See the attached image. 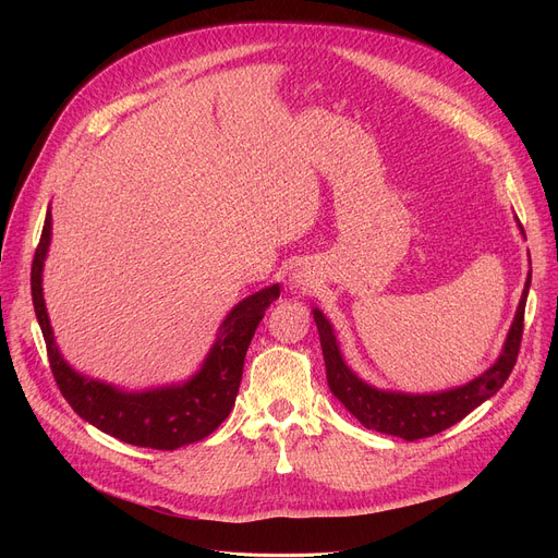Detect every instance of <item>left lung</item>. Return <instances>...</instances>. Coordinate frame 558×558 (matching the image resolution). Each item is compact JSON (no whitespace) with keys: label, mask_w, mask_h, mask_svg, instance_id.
<instances>
[{"label":"left lung","mask_w":558,"mask_h":558,"mask_svg":"<svg viewBox=\"0 0 558 558\" xmlns=\"http://www.w3.org/2000/svg\"><path fill=\"white\" fill-rule=\"evenodd\" d=\"M530 282H532V274L526 278L522 299H520L513 326L509 330L500 360H497L484 375L473 379V383H468L465 387L444 391V393H429V396L377 391L366 383H362V379L343 364L339 355V345L332 335V326L328 324L324 314L314 310V320L320 337V348H324L330 391L345 404L348 412L353 414L364 427L391 434V436H400L404 441H418V438L434 436L438 432L448 429L450 425L459 423L461 418L471 414L475 407H480L495 391H500V387L511 375L520 353V341L524 330V303H526V291H530Z\"/></svg>","instance_id":"obj_1"}]
</instances>
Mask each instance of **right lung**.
Returning <instances> with one entry per match:
<instances>
[{
    "label": "right lung",
    "mask_w": 558,
    "mask_h": 558,
    "mask_svg": "<svg viewBox=\"0 0 558 558\" xmlns=\"http://www.w3.org/2000/svg\"><path fill=\"white\" fill-rule=\"evenodd\" d=\"M49 234L51 215L47 213L32 264V299L53 379L74 412L101 432L140 448L175 450L213 434L228 418L238 398L248 343L264 312L280 296V287L274 284L257 291L228 314L208 360L187 385L146 393H122L76 375L58 355L40 287Z\"/></svg>",
    "instance_id": "right-lung-1"
}]
</instances>
